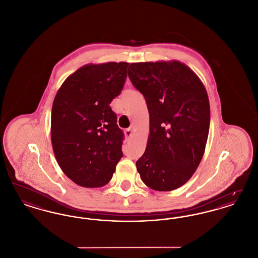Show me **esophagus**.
I'll use <instances>...</instances> for the list:
<instances>
[{"label":"esophagus","mask_w":258,"mask_h":258,"mask_svg":"<svg viewBox=\"0 0 258 258\" xmlns=\"http://www.w3.org/2000/svg\"><path fill=\"white\" fill-rule=\"evenodd\" d=\"M124 135H125V136H126L127 138L132 137V135H133V128H132V127L126 128V130L124 131Z\"/></svg>","instance_id":"34e87169"}]
</instances>
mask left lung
<instances>
[{
    "instance_id": "left-lung-1",
    "label": "left lung",
    "mask_w": 258,
    "mask_h": 258,
    "mask_svg": "<svg viewBox=\"0 0 258 258\" xmlns=\"http://www.w3.org/2000/svg\"><path fill=\"white\" fill-rule=\"evenodd\" d=\"M133 85L144 96L150 134L136 168L154 190L185 184L203 158L210 127L208 94L202 81L181 61L133 62Z\"/></svg>"
}]
</instances>
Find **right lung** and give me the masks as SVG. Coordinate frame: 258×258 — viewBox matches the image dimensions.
<instances>
[{
  "label": "right lung",
  "instance_id": "obj_1",
  "mask_svg": "<svg viewBox=\"0 0 258 258\" xmlns=\"http://www.w3.org/2000/svg\"><path fill=\"white\" fill-rule=\"evenodd\" d=\"M128 62L88 63L58 90L51 111V142L62 172L75 184H107L123 157V132L110 102L120 95Z\"/></svg>",
  "mask_w": 258,
  "mask_h": 258
}]
</instances>
